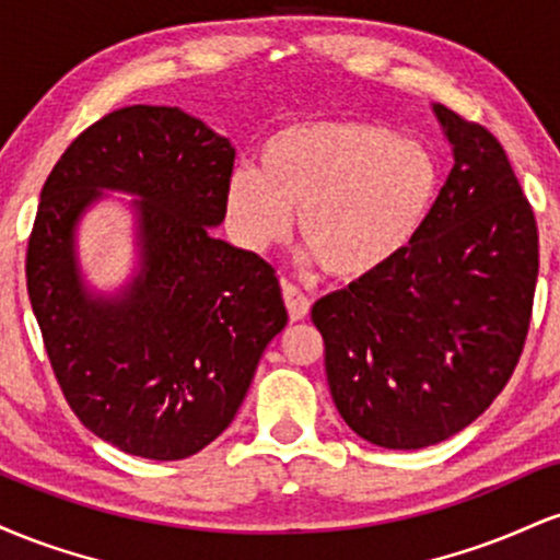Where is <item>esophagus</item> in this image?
I'll list each match as a JSON object with an SVG mask.
<instances>
[{"mask_svg": "<svg viewBox=\"0 0 560 560\" xmlns=\"http://www.w3.org/2000/svg\"><path fill=\"white\" fill-rule=\"evenodd\" d=\"M281 294H284L289 318L292 320L307 318V313H311V300H307L305 294L292 284V281H281Z\"/></svg>", "mask_w": 560, "mask_h": 560, "instance_id": "obj_1", "label": "esophagus"}]
</instances>
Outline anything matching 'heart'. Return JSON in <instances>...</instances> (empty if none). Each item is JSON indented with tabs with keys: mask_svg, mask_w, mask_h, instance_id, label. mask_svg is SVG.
I'll list each match as a JSON object with an SVG mask.
<instances>
[{
	"mask_svg": "<svg viewBox=\"0 0 560 560\" xmlns=\"http://www.w3.org/2000/svg\"><path fill=\"white\" fill-rule=\"evenodd\" d=\"M440 168L427 144L363 120H316L276 131L258 171L226 182V221L249 253L287 240L292 210L305 258L339 279L397 260L427 223Z\"/></svg>",
	"mask_w": 560,
	"mask_h": 560,
	"instance_id": "heart-1",
	"label": "heart"
}]
</instances>
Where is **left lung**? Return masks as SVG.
<instances>
[{"mask_svg": "<svg viewBox=\"0 0 560 560\" xmlns=\"http://www.w3.org/2000/svg\"><path fill=\"white\" fill-rule=\"evenodd\" d=\"M434 113L455 165L419 236L311 313L339 416L389 450L436 445L490 408L522 358L539 271L535 210L500 141Z\"/></svg>", "mask_w": 560, "mask_h": 560, "instance_id": "left-lung-1", "label": "left lung"}]
</instances>
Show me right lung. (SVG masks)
<instances>
[{
  "instance_id": "1",
  "label": "right lung",
  "mask_w": 560,
  "mask_h": 560,
  "mask_svg": "<svg viewBox=\"0 0 560 560\" xmlns=\"http://www.w3.org/2000/svg\"><path fill=\"white\" fill-rule=\"evenodd\" d=\"M231 171L234 147L202 120L133 105L70 141L42 189L31 307L70 410L128 455L182 460L210 445L287 326L271 262L210 234ZM100 188L142 197V268L115 299H92L74 262V223Z\"/></svg>"
}]
</instances>
